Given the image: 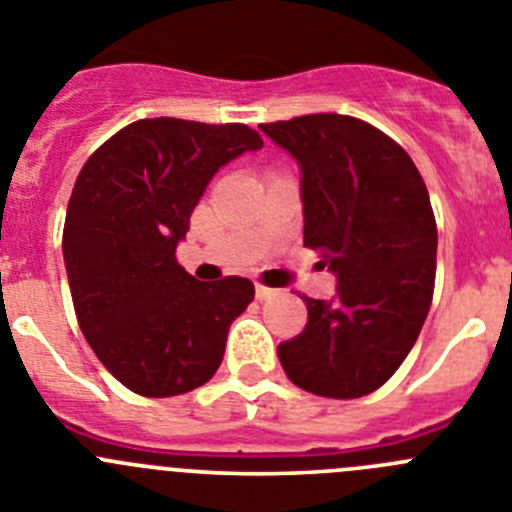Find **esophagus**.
I'll list each match as a JSON object with an SVG mask.
<instances>
[{
  "label": "esophagus",
  "mask_w": 512,
  "mask_h": 512,
  "mask_svg": "<svg viewBox=\"0 0 512 512\" xmlns=\"http://www.w3.org/2000/svg\"><path fill=\"white\" fill-rule=\"evenodd\" d=\"M255 296H257V301H270V298L275 296V290L273 288H265V285L257 283L255 285Z\"/></svg>",
  "instance_id": "obj_1"
}]
</instances>
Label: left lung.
Wrapping results in <instances>:
<instances>
[{"label": "left lung", "mask_w": 512, "mask_h": 512, "mask_svg": "<svg viewBox=\"0 0 512 512\" xmlns=\"http://www.w3.org/2000/svg\"><path fill=\"white\" fill-rule=\"evenodd\" d=\"M298 163L303 245L336 275L331 301L306 298L308 324L278 347L290 382L321 398H362L388 382L431 308L436 219L398 142L344 114L260 124Z\"/></svg>", "instance_id": "1"}]
</instances>
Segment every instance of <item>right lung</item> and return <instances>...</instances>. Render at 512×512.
Listing matches in <instances>:
<instances>
[{"label":"right lung","mask_w":512,"mask_h":512,"mask_svg":"<svg viewBox=\"0 0 512 512\" xmlns=\"http://www.w3.org/2000/svg\"><path fill=\"white\" fill-rule=\"evenodd\" d=\"M260 147L245 124L140 119L78 173L63 227L73 306L101 365L132 393H188L222 365L255 285L237 275L201 283L176 247L216 170Z\"/></svg>","instance_id":"obj_1"}]
</instances>
